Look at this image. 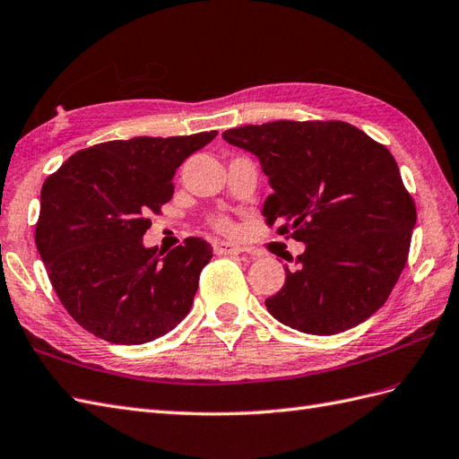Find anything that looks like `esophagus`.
I'll return each mask as SVG.
<instances>
[{
	"instance_id": "1",
	"label": "esophagus",
	"mask_w": 459,
	"mask_h": 459,
	"mask_svg": "<svg viewBox=\"0 0 459 459\" xmlns=\"http://www.w3.org/2000/svg\"><path fill=\"white\" fill-rule=\"evenodd\" d=\"M244 250L240 248L238 244H232V242H227V240H221V242H215V254L219 255H234V254H242Z\"/></svg>"
}]
</instances>
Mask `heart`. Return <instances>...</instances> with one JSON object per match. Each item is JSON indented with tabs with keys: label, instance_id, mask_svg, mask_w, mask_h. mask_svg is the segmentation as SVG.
I'll list each match as a JSON object with an SVG mask.
<instances>
[{
	"label": "heart",
	"instance_id": "b5f03b06",
	"mask_svg": "<svg viewBox=\"0 0 459 459\" xmlns=\"http://www.w3.org/2000/svg\"><path fill=\"white\" fill-rule=\"evenodd\" d=\"M219 229H222V230H229L230 229V225L227 221H219Z\"/></svg>",
	"mask_w": 459,
	"mask_h": 459
}]
</instances>
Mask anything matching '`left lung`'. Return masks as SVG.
<instances>
[{"instance_id":"obj_1","label":"left lung","mask_w":459,"mask_h":459,"mask_svg":"<svg viewBox=\"0 0 459 459\" xmlns=\"http://www.w3.org/2000/svg\"><path fill=\"white\" fill-rule=\"evenodd\" d=\"M227 143L260 160L273 194L264 217L307 244L265 300L292 330L335 335L367 322L402 275L417 211L384 145L345 122L232 127Z\"/></svg>"}]
</instances>
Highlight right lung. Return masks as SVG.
I'll return each mask as SVG.
<instances>
[{
  "instance_id": "right-lung-1",
  "label": "right lung",
  "mask_w": 459,
  "mask_h": 459,
  "mask_svg": "<svg viewBox=\"0 0 459 459\" xmlns=\"http://www.w3.org/2000/svg\"><path fill=\"white\" fill-rule=\"evenodd\" d=\"M217 132L134 137L77 151L40 192L37 248L72 318L116 345L169 333L190 312L211 244L147 248L151 213L174 194L176 169Z\"/></svg>"
}]
</instances>
